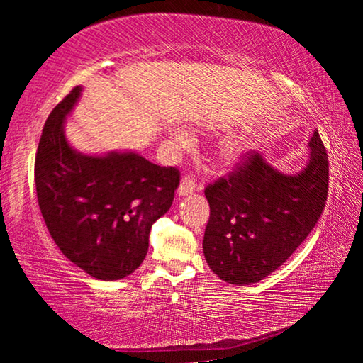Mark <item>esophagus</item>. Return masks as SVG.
<instances>
[{
  "instance_id": "34e87169",
  "label": "esophagus",
  "mask_w": 363,
  "mask_h": 363,
  "mask_svg": "<svg viewBox=\"0 0 363 363\" xmlns=\"http://www.w3.org/2000/svg\"><path fill=\"white\" fill-rule=\"evenodd\" d=\"M199 187L200 186L196 184V177L194 174H187V176L182 177L177 192H179V195H187V194L195 192V189H199Z\"/></svg>"
}]
</instances>
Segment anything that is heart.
<instances>
[{"mask_svg": "<svg viewBox=\"0 0 363 363\" xmlns=\"http://www.w3.org/2000/svg\"><path fill=\"white\" fill-rule=\"evenodd\" d=\"M230 152H232V153H233V152H235V149H232V150H230Z\"/></svg>", "mask_w": 363, "mask_h": 363, "instance_id": "obj_1", "label": "heart"}]
</instances>
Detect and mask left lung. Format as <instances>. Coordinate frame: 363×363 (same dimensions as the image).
<instances>
[{
  "label": "left lung",
  "mask_w": 363,
  "mask_h": 363,
  "mask_svg": "<svg viewBox=\"0 0 363 363\" xmlns=\"http://www.w3.org/2000/svg\"><path fill=\"white\" fill-rule=\"evenodd\" d=\"M299 174H281L259 153H243L227 176L205 187L210 203L203 238L208 266L233 285L267 277L314 229L328 195V155L318 131Z\"/></svg>",
  "instance_id": "1"
}]
</instances>
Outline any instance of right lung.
I'll return each instance as SVG.
<instances>
[{
	"label": "right lung",
	"instance_id": "right-lung-1",
	"mask_svg": "<svg viewBox=\"0 0 363 363\" xmlns=\"http://www.w3.org/2000/svg\"><path fill=\"white\" fill-rule=\"evenodd\" d=\"M75 86L48 116L35 157L38 205L65 257L99 280L133 274L149 250L150 227L169 210L181 173L139 153L82 155L67 144Z\"/></svg>",
	"mask_w": 363,
	"mask_h": 363
}]
</instances>
